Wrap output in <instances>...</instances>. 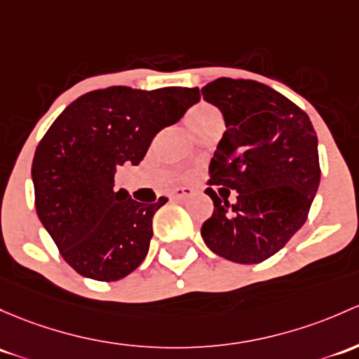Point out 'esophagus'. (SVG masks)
I'll use <instances>...</instances> for the list:
<instances>
[{
    "label": "esophagus",
    "mask_w": 359,
    "mask_h": 359,
    "mask_svg": "<svg viewBox=\"0 0 359 359\" xmlns=\"http://www.w3.org/2000/svg\"><path fill=\"white\" fill-rule=\"evenodd\" d=\"M194 192L192 187H177V189H173L170 192V198L172 199H184V198H189V196Z\"/></svg>",
    "instance_id": "34e87169"
}]
</instances>
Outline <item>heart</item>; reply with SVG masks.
I'll list each match as a JSON object with an SVG mask.
<instances>
[{"instance_id":"1","label":"heart","mask_w":359,"mask_h":359,"mask_svg":"<svg viewBox=\"0 0 359 359\" xmlns=\"http://www.w3.org/2000/svg\"><path fill=\"white\" fill-rule=\"evenodd\" d=\"M215 120H222V115L213 107H210V104H199V107L192 108L187 113V126H189L191 130L206 126L210 122H215Z\"/></svg>"}]
</instances>
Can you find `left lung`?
<instances>
[{
	"label": "left lung",
	"mask_w": 359,
	"mask_h": 359,
	"mask_svg": "<svg viewBox=\"0 0 359 359\" xmlns=\"http://www.w3.org/2000/svg\"><path fill=\"white\" fill-rule=\"evenodd\" d=\"M201 93L227 127L211 158L210 184L222 186L224 197L238 191L230 205L206 189L215 210L203 224V241L233 263H259L306 222L320 186L316 132L306 113L259 82L222 77Z\"/></svg>",
	"instance_id": "obj_1"
}]
</instances>
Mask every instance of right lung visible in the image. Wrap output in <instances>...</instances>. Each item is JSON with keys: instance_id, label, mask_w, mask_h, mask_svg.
<instances>
[{"instance_id": "right-lung-1", "label": "right lung", "mask_w": 359, "mask_h": 359, "mask_svg": "<svg viewBox=\"0 0 359 359\" xmlns=\"http://www.w3.org/2000/svg\"><path fill=\"white\" fill-rule=\"evenodd\" d=\"M199 97L198 88L90 90L39 142L32 161L37 217L82 277L120 280L146 258L153 217L168 199L135 201L126 189L115 191V173L141 163L154 135Z\"/></svg>"}]
</instances>
